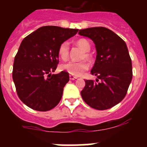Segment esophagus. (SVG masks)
<instances>
[{
  "instance_id": "1",
  "label": "esophagus",
  "mask_w": 147,
  "mask_h": 147,
  "mask_svg": "<svg viewBox=\"0 0 147 147\" xmlns=\"http://www.w3.org/2000/svg\"><path fill=\"white\" fill-rule=\"evenodd\" d=\"M78 78V77L76 76H74V75H69V79L71 80H75Z\"/></svg>"
}]
</instances>
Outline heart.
Wrapping results in <instances>:
<instances>
[{
	"label": "heart",
	"instance_id": "b5f03b06",
	"mask_svg": "<svg viewBox=\"0 0 147 147\" xmlns=\"http://www.w3.org/2000/svg\"><path fill=\"white\" fill-rule=\"evenodd\" d=\"M75 45L80 47L84 52L82 55V59H85L87 61H92V56L89 53L91 45L89 41L84 38H80L78 40L75 41ZM69 46L67 42H64L60 45L58 49V55L60 58L63 60H66L69 57ZM61 68L63 70L67 71L71 75L75 76H80L83 72L87 70L89 68V65L85 61H69L68 63L61 65Z\"/></svg>",
	"mask_w": 147,
	"mask_h": 147
}]
</instances>
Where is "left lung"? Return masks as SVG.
<instances>
[{"label":"left lung","instance_id":"1","mask_svg":"<svg viewBox=\"0 0 147 147\" xmlns=\"http://www.w3.org/2000/svg\"><path fill=\"white\" fill-rule=\"evenodd\" d=\"M78 33L90 38L97 50L91 74L97 79L96 82L84 80L85 87L81 91L83 100L98 110L112 108L124 98L132 79V65L127 45L113 31L104 27L80 30Z\"/></svg>","mask_w":147,"mask_h":147}]
</instances>
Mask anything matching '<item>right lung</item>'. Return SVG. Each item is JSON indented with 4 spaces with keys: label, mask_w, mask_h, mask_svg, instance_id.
<instances>
[{
    "label": "right lung",
    "mask_w": 147,
    "mask_h": 147,
    "mask_svg": "<svg viewBox=\"0 0 147 147\" xmlns=\"http://www.w3.org/2000/svg\"><path fill=\"white\" fill-rule=\"evenodd\" d=\"M78 29L43 26L26 36L14 59L13 80L18 97L30 108L40 112L53 109L69 81L65 71L56 75L58 49Z\"/></svg>",
    "instance_id": "right-lung-1"
}]
</instances>
